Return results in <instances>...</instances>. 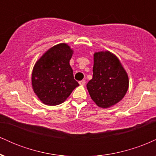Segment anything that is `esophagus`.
I'll list each match as a JSON object with an SVG mask.
<instances>
[{
	"mask_svg": "<svg viewBox=\"0 0 156 156\" xmlns=\"http://www.w3.org/2000/svg\"><path fill=\"white\" fill-rule=\"evenodd\" d=\"M79 83H80V85L84 86V85H85V83H86V81L84 80H80V81H79Z\"/></svg>",
	"mask_w": 156,
	"mask_h": 156,
	"instance_id": "obj_1",
	"label": "esophagus"
}]
</instances>
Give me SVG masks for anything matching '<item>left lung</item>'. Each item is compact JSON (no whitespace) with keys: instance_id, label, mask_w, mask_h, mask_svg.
I'll return each mask as SVG.
<instances>
[{"instance_id":"left-lung-1","label":"left lung","mask_w":156,"mask_h":156,"mask_svg":"<svg viewBox=\"0 0 156 156\" xmlns=\"http://www.w3.org/2000/svg\"><path fill=\"white\" fill-rule=\"evenodd\" d=\"M128 77L117 56L108 51L94 55L93 77L87 84L89 94L101 108H108L124 98Z\"/></svg>"}]
</instances>
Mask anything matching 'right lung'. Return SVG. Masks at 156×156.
I'll list each match as a JSON object with an SVG mask.
<instances>
[{"instance_id": "add662e5", "label": "right lung", "mask_w": 156, "mask_h": 156, "mask_svg": "<svg viewBox=\"0 0 156 156\" xmlns=\"http://www.w3.org/2000/svg\"><path fill=\"white\" fill-rule=\"evenodd\" d=\"M72 55L73 51L67 44H59L48 50L36 63L32 87L44 104H61L79 86L69 65Z\"/></svg>"}]
</instances>
